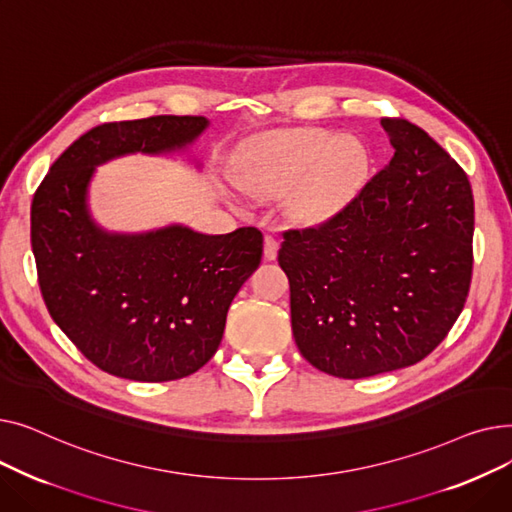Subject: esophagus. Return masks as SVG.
<instances>
[{
	"label": "esophagus",
	"instance_id": "34e87169",
	"mask_svg": "<svg viewBox=\"0 0 512 512\" xmlns=\"http://www.w3.org/2000/svg\"><path fill=\"white\" fill-rule=\"evenodd\" d=\"M278 240L272 236V234H267L265 238H263V257L267 259V261H274L276 259V255H278Z\"/></svg>",
	"mask_w": 512,
	"mask_h": 512
}]
</instances>
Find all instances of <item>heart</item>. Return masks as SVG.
Returning <instances> with one entry per match:
<instances>
[{"label":"heart","mask_w":512,"mask_h":512,"mask_svg":"<svg viewBox=\"0 0 512 512\" xmlns=\"http://www.w3.org/2000/svg\"><path fill=\"white\" fill-rule=\"evenodd\" d=\"M371 155L357 137L324 128H297L259 139L236 168L253 195H290V211L305 224H321L353 203L369 178Z\"/></svg>","instance_id":"b5f03b06"}]
</instances>
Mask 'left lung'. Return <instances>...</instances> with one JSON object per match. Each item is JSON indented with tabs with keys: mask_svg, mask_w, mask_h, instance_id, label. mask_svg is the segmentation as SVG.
Masks as SVG:
<instances>
[{
	"mask_svg": "<svg viewBox=\"0 0 512 512\" xmlns=\"http://www.w3.org/2000/svg\"><path fill=\"white\" fill-rule=\"evenodd\" d=\"M394 157L338 215L286 230L301 355L359 380L419 363L459 319L473 274V193L465 170L425 130L382 118Z\"/></svg>",
	"mask_w": 512,
	"mask_h": 512,
	"instance_id": "left-lung-1",
	"label": "left lung"
}]
</instances>
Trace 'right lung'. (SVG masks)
Returning <instances> with one entry per match:
<instances>
[{
  "instance_id": "1",
  "label": "right lung",
  "mask_w": 512,
  "mask_h": 512,
  "mask_svg": "<svg viewBox=\"0 0 512 512\" xmlns=\"http://www.w3.org/2000/svg\"><path fill=\"white\" fill-rule=\"evenodd\" d=\"M207 124L203 116L99 124L35 191L31 245L47 311L80 353L118 378L172 382L201 369L222 342L232 299L261 263L263 234L253 226L215 236L186 226L112 234L91 220L95 166L182 149Z\"/></svg>"
}]
</instances>
